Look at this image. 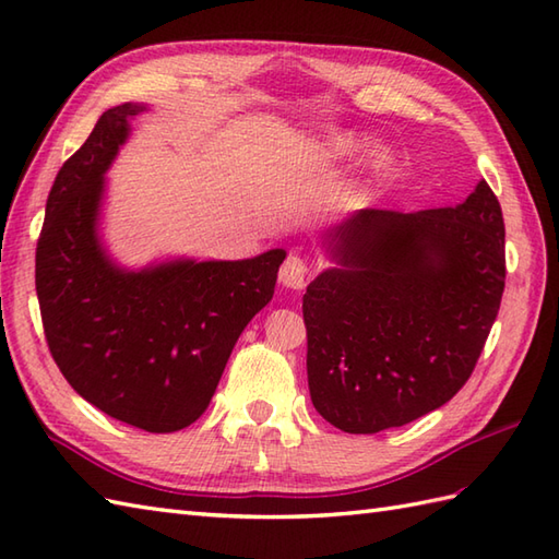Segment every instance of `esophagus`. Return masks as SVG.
<instances>
[{"label": "esophagus", "instance_id": "obj_1", "mask_svg": "<svg viewBox=\"0 0 559 559\" xmlns=\"http://www.w3.org/2000/svg\"><path fill=\"white\" fill-rule=\"evenodd\" d=\"M281 283L290 290H302L305 281H307V261L298 254H290L286 261H283L281 273H278Z\"/></svg>", "mask_w": 559, "mask_h": 559}]
</instances>
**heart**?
Returning a JSON list of instances; mask_svg holds the SVG:
<instances>
[{"label": "heart", "instance_id": "b5f03b06", "mask_svg": "<svg viewBox=\"0 0 559 559\" xmlns=\"http://www.w3.org/2000/svg\"><path fill=\"white\" fill-rule=\"evenodd\" d=\"M358 151H360V139L358 136H353L348 132L329 134L326 139H322L314 146V160L319 165H326V168H331V165H336L341 160L355 156ZM367 165H370L372 173H384V170H389V165H391V153L386 148H377L370 156V160H367Z\"/></svg>", "mask_w": 559, "mask_h": 559}]
</instances>
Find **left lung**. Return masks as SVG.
I'll return each instance as SVG.
<instances>
[{"mask_svg":"<svg viewBox=\"0 0 559 559\" xmlns=\"http://www.w3.org/2000/svg\"><path fill=\"white\" fill-rule=\"evenodd\" d=\"M324 247L334 266L302 298L317 413L374 435L454 399L504 293V221L488 182L447 209H360Z\"/></svg>","mask_w":559,"mask_h":559,"instance_id":"1","label":"left lung"}]
</instances>
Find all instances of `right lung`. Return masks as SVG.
<instances>
[{"label": "right lung", "instance_id": "obj_1", "mask_svg": "<svg viewBox=\"0 0 559 559\" xmlns=\"http://www.w3.org/2000/svg\"><path fill=\"white\" fill-rule=\"evenodd\" d=\"M146 105L105 110L57 173L35 249L45 338L79 396L146 432H177L209 408L230 353L276 288L286 249L124 269L100 237L105 173Z\"/></svg>", "mask_w": 559, "mask_h": 559}]
</instances>
